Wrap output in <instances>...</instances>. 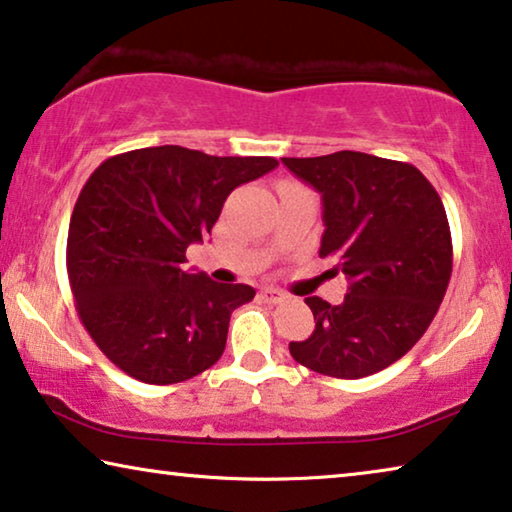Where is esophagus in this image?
Masks as SVG:
<instances>
[{"label": "esophagus", "mask_w": 512, "mask_h": 512, "mask_svg": "<svg viewBox=\"0 0 512 512\" xmlns=\"http://www.w3.org/2000/svg\"><path fill=\"white\" fill-rule=\"evenodd\" d=\"M259 296H262L266 303H282V301L289 299V294L282 292V289H278V287H262Z\"/></svg>", "instance_id": "esophagus-1"}]
</instances>
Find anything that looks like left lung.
<instances>
[{
	"instance_id": "1",
	"label": "left lung",
	"mask_w": 512,
	"mask_h": 512,
	"mask_svg": "<svg viewBox=\"0 0 512 512\" xmlns=\"http://www.w3.org/2000/svg\"><path fill=\"white\" fill-rule=\"evenodd\" d=\"M322 195L319 255L349 280L345 301L308 296L315 331L289 342L296 363L335 379H361L398 361L432 324L453 271L444 202L411 163L361 151L282 158Z\"/></svg>"
}]
</instances>
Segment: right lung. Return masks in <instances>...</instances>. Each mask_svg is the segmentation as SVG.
Instances as JSON below:
<instances>
[{
  "label": "right lung",
  "instance_id": "add662e5",
  "mask_svg": "<svg viewBox=\"0 0 512 512\" xmlns=\"http://www.w3.org/2000/svg\"><path fill=\"white\" fill-rule=\"evenodd\" d=\"M278 165L269 156H209L165 144L110 156L75 202L66 269L75 310L98 349L144 384H179L223 356L248 285L183 269L241 183Z\"/></svg>",
  "mask_w": 512,
  "mask_h": 512
}]
</instances>
